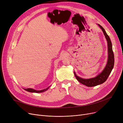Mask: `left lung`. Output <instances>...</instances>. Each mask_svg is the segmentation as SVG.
Here are the masks:
<instances>
[{
    "label": "left lung",
    "instance_id": "8db88e82",
    "mask_svg": "<svg viewBox=\"0 0 123 123\" xmlns=\"http://www.w3.org/2000/svg\"><path fill=\"white\" fill-rule=\"evenodd\" d=\"M98 26L101 29L107 41L108 57V61L105 68L101 73L99 74L95 77L89 79L82 78L78 76L76 74L75 72H74V75L77 79V80L82 84H84L86 86H88V87L95 86L99 84H101L105 82L108 76H109L110 73H111L114 65V55L112 49V44L111 40L109 37V36L106 33L104 29L99 24H98Z\"/></svg>",
    "mask_w": 123,
    "mask_h": 123
}]
</instances>
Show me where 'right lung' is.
Returning <instances> with one entry per match:
<instances>
[{
  "label": "right lung",
  "mask_w": 123,
  "mask_h": 123,
  "mask_svg": "<svg viewBox=\"0 0 123 123\" xmlns=\"http://www.w3.org/2000/svg\"><path fill=\"white\" fill-rule=\"evenodd\" d=\"M49 87L45 89H43V90H35L34 89H32V88H26V89H24L26 91H27L28 92H34V93H42V92H44L46 90H47L48 89H49Z\"/></svg>",
  "instance_id": "obj_1"
}]
</instances>
